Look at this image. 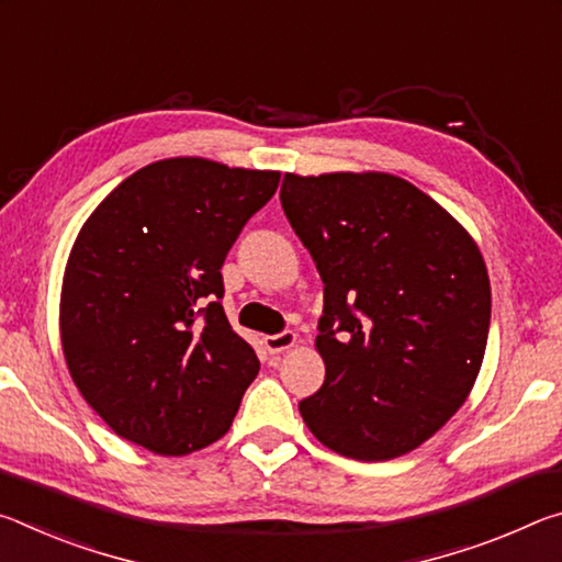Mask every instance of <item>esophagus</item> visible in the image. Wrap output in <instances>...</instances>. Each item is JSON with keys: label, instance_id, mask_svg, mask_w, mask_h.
<instances>
[{"label": "esophagus", "instance_id": "1", "mask_svg": "<svg viewBox=\"0 0 562 562\" xmlns=\"http://www.w3.org/2000/svg\"><path fill=\"white\" fill-rule=\"evenodd\" d=\"M294 345H297V335L294 331H280V335L265 337V347H268L270 355H282V351L292 349Z\"/></svg>", "mask_w": 562, "mask_h": 562}]
</instances>
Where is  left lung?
I'll return each mask as SVG.
<instances>
[{
	"mask_svg": "<svg viewBox=\"0 0 562 562\" xmlns=\"http://www.w3.org/2000/svg\"><path fill=\"white\" fill-rule=\"evenodd\" d=\"M280 201L325 282V384L300 402L347 459L414 451L469 398L486 355L491 280L471 233L408 180L284 173Z\"/></svg>",
	"mask_w": 562,
	"mask_h": 562,
	"instance_id": "8db88e82",
	"label": "left lung"
}]
</instances>
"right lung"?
I'll return each instance as SVG.
<instances>
[{"label": "right lung", "mask_w": 562, "mask_h": 562, "mask_svg": "<svg viewBox=\"0 0 562 562\" xmlns=\"http://www.w3.org/2000/svg\"><path fill=\"white\" fill-rule=\"evenodd\" d=\"M278 183V170L164 158L81 225L64 268L61 349L121 439L186 456L233 426L260 361L225 317L221 268Z\"/></svg>", "instance_id": "right-lung-1"}]
</instances>
